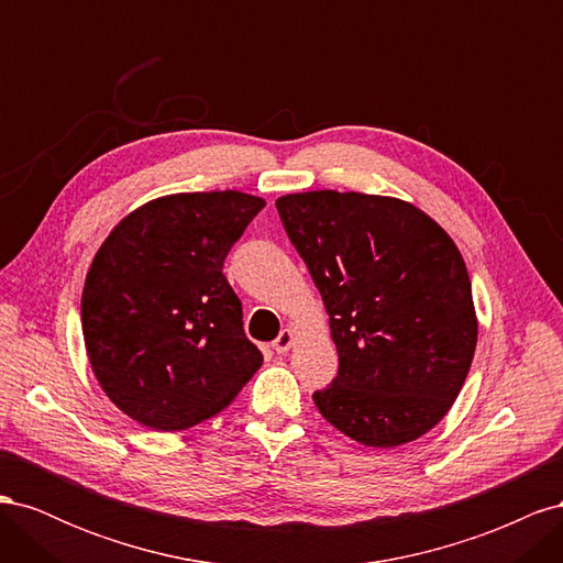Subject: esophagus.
I'll use <instances>...</instances> for the list:
<instances>
[{
  "label": "esophagus",
  "mask_w": 563,
  "mask_h": 563,
  "mask_svg": "<svg viewBox=\"0 0 563 563\" xmlns=\"http://www.w3.org/2000/svg\"><path fill=\"white\" fill-rule=\"evenodd\" d=\"M294 343H296V333H294L291 329H284V331L277 335L275 343H272V347H275L279 354H284V352L291 350Z\"/></svg>",
  "instance_id": "esophagus-1"
}]
</instances>
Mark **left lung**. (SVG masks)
Masks as SVG:
<instances>
[{"mask_svg":"<svg viewBox=\"0 0 563 563\" xmlns=\"http://www.w3.org/2000/svg\"><path fill=\"white\" fill-rule=\"evenodd\" d=\"M288 240L329 312L338 376L312 399L335 430L401 446L449 413L476 347L463 255L395 197L314 190L277 199Z\"/></svg>","mask_w":563,"mask_h":563,"instance_id":"1","label":"left lung"}]
</instances>
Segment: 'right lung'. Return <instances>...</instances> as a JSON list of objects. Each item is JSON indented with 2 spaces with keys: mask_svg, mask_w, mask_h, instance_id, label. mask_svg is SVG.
<instances>
[{
  "mask_svg": "<svg viewBox=\"0 0 563 563\" xmlns=\"http://www.w3.org/2000/svg\"><path fill=\"white\" fill-rule=\"evenodd\" d=\"M263 207L236 190L168 195L100 244L81 294L84 343L110 401L145 428L218 416L261 368L223 263Z\"/></svg>",
  "mask_w": 563,
  "mask_h": 563,
  "instance_id": "right-lung-1",
  "label": "right lung"
}]
</instances>
